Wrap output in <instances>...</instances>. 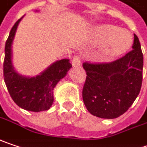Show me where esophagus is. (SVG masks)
Instances as JSON below:
<instances>
[{"mask_svg": "<svg viewBox=\"0 0 147 147\" xmlns=\"http://www.w3.org/2000/svg\"><path fill=\"white\" fill-rule=\"evenodd\" d=\"M72 64L74 67H79L81 65V58L79 56H74L72 60Z\"/></svg>", "mask_w": 147, "mask_h": 147, "instance_id": "1", "label": "esophagus"}]
</instances>
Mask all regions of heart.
<instances>
[{
	"instance_id": "1",
	"label": "heart",
	"mask_w": 147,
	"mask_h": 147,
	"mask_svg": "<svg viewBox=\"0 0 147 147\" xmlns=\"http://www.w3.org/2000/svg\"><path fill=\"white\" fill-rule=\"evenodd\" d=\"M96 40L105 42V52L109 55H119L128 49L132 36L130 32L114 26H102L96 29L94 32Z\"/></svg>"
}]
</instances>
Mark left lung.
Instances as JSON below:
<instances>
[{"label": "left lung", "mask_w": 147, "mask_h": 147, "mask_svg": "<svg viewBox=\"0 0 147 147\" xmlns=\"http://www.w3.org/2000/svg\"><path fill=\"white\" fill-rule=\"evenodd\" d=\"M86 81L83 100L88 111L113 119L126 113L137 98L142 84L143 55L134 34L132 49L109 63L84 62Z\"/></svg>", "instance_id": "left-lung-1"}]
</instances>
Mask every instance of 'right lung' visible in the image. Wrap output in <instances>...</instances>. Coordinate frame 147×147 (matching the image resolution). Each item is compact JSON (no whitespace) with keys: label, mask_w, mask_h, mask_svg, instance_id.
Masks as SVG:
<instances>
[{"label":"right lung","mask_w":147,"mask_h":147,"mask_svg":"<svg viewBox=\"0 0 147 147\" xmlns=\"http://www.w3.org/2000/svg\"><path fill=\"white\" fill-rule=\"evenodd\" d=\"M21 17L11 28L5 46L4 80L13 101L23 109L41 112L49 109L53 102V90L58 82L72 67L67 59L56 61L36 77L26 78L17 74L11 63V44Z\"/></svg>","instance_id":"1"}]
</instances>
